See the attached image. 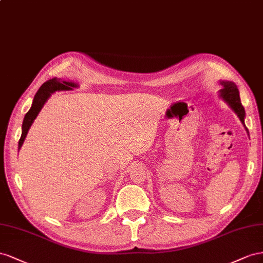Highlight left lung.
Here are the masks:
<instances>
[{
    "label": "left lung",
    "instance_id": "8db88e82",
    "mask_svg": "<svg viewBox=\"0 0 263 263\" xmlns=\"http://www.w3.org/2000/svg\"><path fill=\"white\" fill-rule=\"evenodd\" d=\"M220 85L222 86V89L219 90V97L238 116L240 121H241V123L243 124L247 133L249 134V131H248V129H247L246 124H245V118H246L245 108L242 107L241 101H240L239 90H238L236 84L235 82L228 81V80H220Z\"/></svg>",
    "mask_w": 263,
    "mask_h": 263
}]
</instances>
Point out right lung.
I'll use <instances>...</instances> for the list:
<instances>
[{
  "mask_svg": "<svg viewBox=\"0 0 263 263\" xmlns=\"http://www.w3.org/2000/svg\"><path fill=\"white\" fill-rule=\"evenodd\" d=\"M77 87L78 85L74 84L73 81L71 82V81H66V80H59L57 78H52L47 80L46 82H44L34 97L31 109L28 110V112L24 117L23 124H22V136L18 141V151L24 143V140L27 136L29 127H31V125L33 124L36 117L39 116L40 111L44 107V104L46 103V101L49 99V97L56 91L72 90V88H77Z\"/></svg>",
  "mask_w": 263,
  "mask_h": 263,
  "instance_id": "1",
  "label": "right lung"
}]
</instances>
